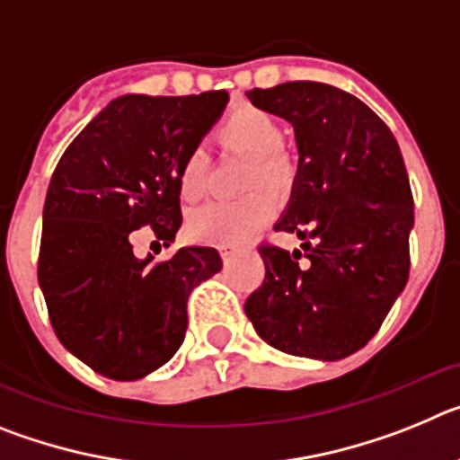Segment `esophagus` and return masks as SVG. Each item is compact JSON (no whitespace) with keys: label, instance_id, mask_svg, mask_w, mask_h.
Listing matches in <instances>:
<instances>
[{"label":"esophagus","instance_id":"obj_1","mask_svg":"<svg viewBox=\"0 0 460 460\" xmlns=\"http://www.w3.org/2000/svg\"><path fill=\"white\" fill-rule=\"evenodd\" d=\"M234 253H237V249H233V246H221V258L223 260H230Z\"/></svg>","mask_w":460,"mask_h":460}]
</instances>
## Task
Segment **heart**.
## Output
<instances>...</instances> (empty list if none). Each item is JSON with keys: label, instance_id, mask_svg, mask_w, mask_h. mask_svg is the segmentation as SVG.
<instances>
[{"label": "heart", "instance_id": "heart-1", "mask_svg": "<svg viewBox=\"0 0 460 460\" xmlns=\"http://www.w3.org/2000/svg\"><path fill=\"white\" fill-rule=\"evenodd\" d=\"M217 140L223 149L251 156L246 189L265 186L270 193L286 195L295 184V164L283 152L286 131L267 110L255 105H239L227 112L217 128ZM207 186V154L195 149L186 156L180 172V193L184 200H198ZM270 193L255 190L239 200H211L189 217L193 237L221 246H233L249 239L258 227L270 221L274 202Z\"/></svg>", "mask_w": 460, "mask_h": 460}]
</instances>
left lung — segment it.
<instances>
[{
	"label": "left lung",
	"mask_w": 460,
	"mask_h": 460,
	"mask_svg": "<svg viewBox=\"0 0 460 460\" xmlns=\"http://www.w3.org/2000/svg\"><path fill=\"white\" fill-rule=\"evenodd\" d=\"M295 128V186L274 230L304 251L260 246L265 280L243 304L260 339L295 357L334 361L373 339L410 274L412 190L387 124L324 83L246 92Z\"/></svg>",
	"instance_id": "left-lung-1"
}]
</instances>
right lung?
<instances>
[{
    "label": "right lung",
    "mask_w": 460,
    "mask_h": 460,
    "mask_svg": "<svg viewBox=\"0 0 460 460\" xmlns=\"http://www.w3.org/2000/svg\"><path fill=\"white\" fill-rule=\"evenodd\" d=\"M227 92L126 93L59 158L43 207L39 286L68 352L110 380H140L184 343L186 302L223 267L209 246L137 260L133 230L170 246L181 226L180 172L217 124Z\"/></svg>",
    "instance_id": "right-lung-1"
}]
</instances>
